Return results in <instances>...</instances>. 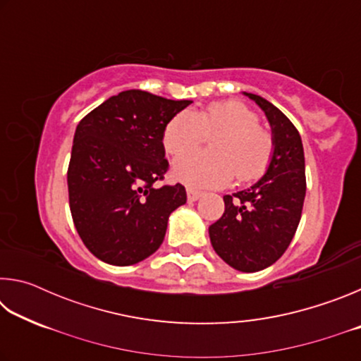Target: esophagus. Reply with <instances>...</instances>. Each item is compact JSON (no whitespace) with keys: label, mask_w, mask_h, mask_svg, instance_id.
Returning <instances> with one entry per match:
<instances>
[{"label":"esophagus","mask_w":361,"mask_h":361,"mask_svg":"<svg viewBox=\"0 0 361 361\" xmlns=\"http://www.w3.org/2000/svg\"><path fill=\"white\" fill-rule=\"evenodd\" d=\"M186 194H188L189 202H194V200H197V199L202 197V191H197V189H192V188H188L186 189Z\"/></svg>","instance_id":"esophagus-1"}]
</instances>
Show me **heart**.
<instances>
[{"instance_id": "b5f03b06", "label": "heart", "mask_w": 361, "mask_h": 361, "mask_svg": "<svg viewBox=\"0 0 361 361\" xmlns=\"http://www.w3.org/2000/svg\"><path fill=\"white\" fill-rule=\"evenodd\" d=\"M220 135L214 142L215 155L185 151L203 141L205 135ZM164 148L172 156L173 176L188 186H224L234 178L255 181L264 175L274 156L272 133L259 126V116L240 102H218L194 113L183 109L167 122Z\"/></svg>"}]
</instances>
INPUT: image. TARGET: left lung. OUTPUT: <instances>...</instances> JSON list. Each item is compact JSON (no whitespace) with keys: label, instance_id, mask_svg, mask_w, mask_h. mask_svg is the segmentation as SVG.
I'll return each instance as SVG.
<instances>
[{"label":"left lung","instance_id":"1","mask_svg":"<svg viewBox=\"0 0 361 361\" xmlns=\"http://www.w3.org/2000/svg\"><path fill=\"white\" fill-rule=\"evenodd\" d=\"M256 102L271 124L274 156L262 178L243 191L224 195L223 216L209 228L219 258L242 272L274 264L295 237L305 197L301 135L293 122L259 95Z\"/></svg>","mask_w":361,"mask_h":361}]
</instances>
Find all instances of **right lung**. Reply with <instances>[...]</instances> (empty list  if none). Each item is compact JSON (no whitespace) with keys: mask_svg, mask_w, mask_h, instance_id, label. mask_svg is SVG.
Segmentation results:
<instances>
[{"mask_svg":"<svg viewBox=\"0 0 361 361\" xmlns=\"http://www.w3.org/2000/svg\"><path fill=\"white\" fill-rule=\"evenodd\" d=\"M189 103L124 90L78 124L66 176L70 210L99 259L113 266L146 259L164 242L170 213L186 204L180 183H154L169 170L164 129Z\"/></svg>","mask_w":361,"mask_h":361,"instance_id":"obj_1","label":"right lung"}]
</instances>
